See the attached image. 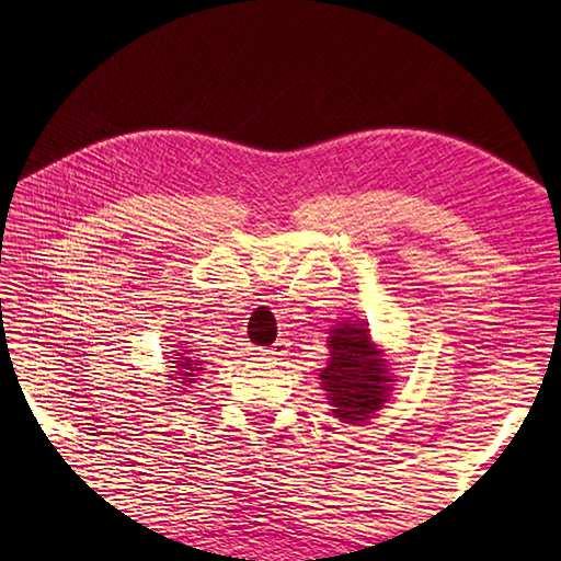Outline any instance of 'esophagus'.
<instances>
[{
	"instance_id": "1",
	"label": "esophagus",
	"mask_w": 561,
	"mask_h": 561,
	"mask_svg": "<svg viewBox=\"0 0 561 561\" xmlns=\"http://www.w3.org/2000/svg\"><path fill=\"white\" fill-rule=\"evenodd\" d=\"M260 354L272 356V359H282V356H287V354H289V342H287V340H277V342L272 344V347L262 350Z\"/></svg>"
}]
</instances>
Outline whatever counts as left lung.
Returning a JSON list of instances; mask_svg holds the SVG:
<instances>
[{
    "label": "left lung",
    "instance_id": "left-lung-1",
    "mask_svg": "<svg viewBox=\"0 0 561 561\" xmlns=\"http://www.w3.org/2000/svg\"><path fill=\"white\" fill-rule=\"evenodd\" d=\"M390 380L386 362L364 325L342 323L330 332V362L320 374V383L342 422H366L383 408Z\"/></svg>",
    "mask_w": 561,
    "mask_h": 561
}]
</instances>
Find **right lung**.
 <instances>
[{"label":"right lung","mask_w":561,"mask_h":561,"mask_svg":"<svg viewBox=\"0 0 561 561\" xmlns=\"http://www.w3.org/2000/svg\"><path fill=\"white\" fill-rule=\"evenodd\" d=\"M187 352H193V350H181V354H175L178 356V359H181V362H175L178 366V371H175V376L178 378H183L181 380V383H193V378H190V376H195V374H190V371H202V368H199V364H193V356H185Z\"/></svg>","instance_id":"1"}]
</instances>
